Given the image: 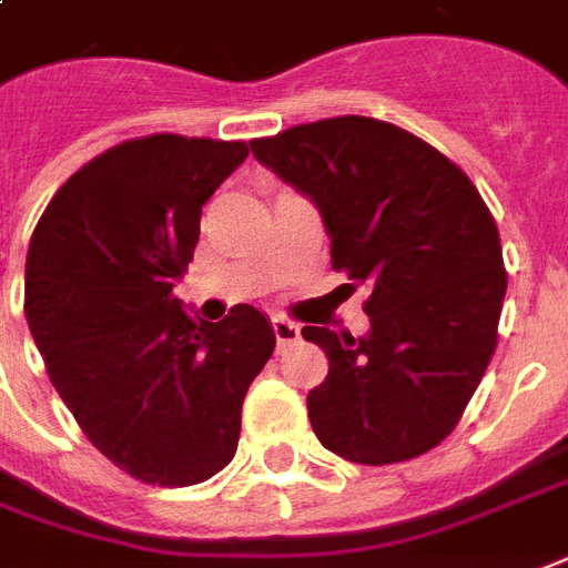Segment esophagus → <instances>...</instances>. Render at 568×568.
<instances>
[{"mask_svg": "<svg viewBox=\"0 0 568 568\" xmlns=\"http://www.w3.org/2000/svg\"><path fill=\"white\" fill-rule=\"evenodd\" d=\"M271 324H274V336H276V345H280V348L301 336V327H297L294 322H288V318H274Z\"/></svg>", "mask_w": 568, "mask_h": 568, "instance_id": "1", "label": "esophagus"}]
</instances>
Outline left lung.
<instances>
[{
	"label": "left lung",
	"mask_w": 568,
	"mask_h": 568,
	"mask_svg": "<svg viewBox=\"0 0 568 568\" xmlns=\"http://www.w3.org/2000/svg\"><path fill=\"white\" fill-rule=\"evenodd\" d=\"M313 199L331 258L369 285V333L303 327L331 369L310 389L315 438L357 465L438 447L486 375L506 294L495 216L465 172L408 130L363 115L250 142Z\"/></svg>",
	"instance_id": "8db88e82"
}]
</instances>
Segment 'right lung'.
<instances>
[{
  "instance_id": "add662e5",
  "label": "right lung",
  "mask_w": 568,
  "mask_h": 568,
  "mask_svg": "<svg viewBox=\"0 0 568 568\" xmlns=\"http://www.w3.org/2000/svg\"><path fill=\"white\" fill-rule=\"evenodd\" d=\"M246 142L154 133L64 181L26 255V318L85 438L151 486H196L235 458L241 405L274 354L265 313L202 322L172 294L202 205Z\"/></svg>"
}]
</instances>
